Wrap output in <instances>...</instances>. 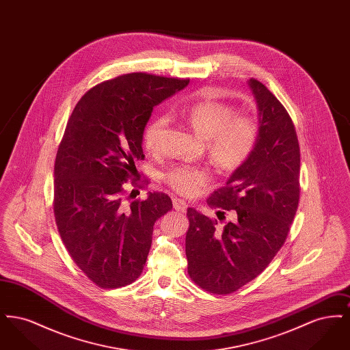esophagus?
Wrapping results in <instances>:
<instances>
[{
	"label": "esophagus",
	"mask_w": 350,
	"mask_h": 350,
	"mask_svg": "<svg viewBox=\"0 0 350 350\" xmlns=\"http://www.w3.org/2000/svg\"><path fill=\"white\" fill-rule=\"evenodd\" d=\"M173 208L177 211H185L187 208V203L180 198H173Z\"/></svg>",
	"instance_id": "1"
}]
</instances>
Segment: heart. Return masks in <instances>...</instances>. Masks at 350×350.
I'll use <instances>...</instances> for the list:
<instances>
[{
  "label": "heart",
  "mask_w": 350,
  "mask_h": 350,
  "mask_svg": "<svg viewBox=\"0 0 350 350\" xmlns=\"http://www.w3.org/2000/svg\"><path fill=\"white\" fill-rule=\"evenodd\" d=\"M173 114L183 119L194 133L207 140L208 154L221 170L241 167L258 143V122L248 116H236L234 107L228 103L200 100L173 110ZM167 126V118L164 116L153 117L146 124L143 144L147 150H159ZM211 178V172L207 167L194 165L170 167L164 173L167 185L183 196L198 194Z\"/></svg>",
  "instance_id": "obj_1"
}]
</instances>
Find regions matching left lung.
<instances>
[{
    "mask_svg": "<svg viewBox=\"0 0 350 350\" xmlns=\"http://www.w3.org/2000/svg\"><path fill=\"white\" fill-rule=\"evenodd\" d=\"M260 114V137L250 159L207 203L219 224L189 207L187 273L200 288L227 295L260 275L282 248L299 203V142L287 110L262 83L250 79Z\"/></svg>",
    "mask_w": 350,
    "mask_h": 350,
    "instance_id": "obj_1",
    "label": "left lung"
}]
</instances>
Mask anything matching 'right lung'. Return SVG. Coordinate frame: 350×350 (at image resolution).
<instances>
[{
  "instance_id": "add662e5",
  "label": "right lung",
  "mask_w": 350,
  "mask_h": 350,
  "mask_svg": "<svg viewBox=\"0 0 350 350\" xmlns=\"http://www.w3.org/2000/svg\"><path fill=\"white\" fill-rule=\"evenodd\" d=\"M189 79L143 72L118 76L89 89L75 106L55 160L53 214L75 264L100 288H118L142 274L153 224L172 210L165 193L133 200L135 163L144 160L143 130L156 105Z\"/></svg>"
}]
</instances>
